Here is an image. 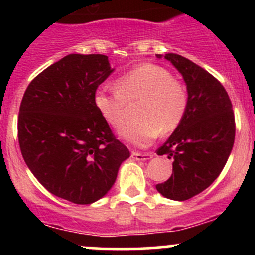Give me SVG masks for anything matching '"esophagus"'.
<instances>
[{"mask_svg":"<svg viewBox=\"0 0 255 255\" xmlns=\"http://www.w3.org/2000/svg\"><path fill=\"white\" fill-rule=\"evenodd\" d=\"M132 158L134 159V160H138V161H142V160H149V159L153 158V155L149 153H135V151H133L132 153Z\"/></svg>","mask_w":255,"mask_h":255,"instance_id":"obj_1","label":"esophagus"}]
</instances>
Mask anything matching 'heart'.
Here are the masks:
<instances>
[{"instance_id": "heart-1", "label": "heart", "mask_w": 255, "mask_h": 255, "mask_svg": "<svg viewBox=\"0 0 255 255\" xmlns=\"http://www.w3.org/2000/svg\"><path fill=\"white\" fill-rule=\"evenodd\" d=\"M113 92L97 90L94 104L105 123L118 130L125 126L127 105L140 102L138 125L121 133L128 143L149 145L159 133L169 134L177 129L189 107V91L182 81L156 64H142L115 81Z\"/></svg>"}]
</instances>
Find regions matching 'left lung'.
Here are the masks:
<instances>
[{
	"label": "left lung",
	"mask_w": 255,
	"mask_h": 255,
	"mask_svg": "<svg viewBox=\"0 0 255 255\" xmlns=\"http://www.w3.org/2000/svg\"><path fill=\"white\" fill-rule=\"evenodd\" d=\"M164 58L186 82L189 107L181 125L156 150L173 159V174L155 187L166 199L185 201L207 189L225 168L235 143V112L223 85L204 68L179 54Z\"/></svg>",
	"instance_id": "left-lung-1"
}]
</instances>
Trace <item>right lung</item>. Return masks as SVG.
Wrapping results in <instances>:
<instances>
[{
    "instance_id": "right-lung-1",
    "label": "right lung",
    "mask_w": 255,
    "mask_h": 255,
    "mask_svg": "<svg viewBox=\"0 0 255 255\" xmlns=\"http://www.w3.org/2000/svg\"><path fill=\"white\" fill-rule=\"evenodd\" d=\"M113 71L109 56L69 54L28 85L18 115L25 164L55 196L89 205L109 192L129 150L94 104Z\"/></svg>"
}]
</instances>
